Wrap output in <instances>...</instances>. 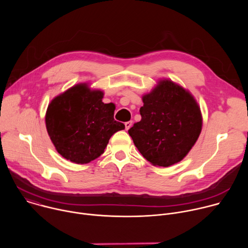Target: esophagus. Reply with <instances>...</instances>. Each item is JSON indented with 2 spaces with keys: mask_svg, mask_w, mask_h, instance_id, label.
Wrapping results in <instances>:
<instances>
[{
  "mask_svg": "<svg viewBox=\"0 0 248 248\" xmlns=\"http://www.w3.org/2000/svg\"><path fill=\"white\" fill-rule=\"evenodd\" d=\"M124 125H125V129L128 130V129L131 127V125H132V121H129V122L124 123Z\"/></svg>",
  "mask_w": 248,
  "mask_h": 248,
  "instance_id": "obj_1",
  "label": "esophagus"
}]
</instances>
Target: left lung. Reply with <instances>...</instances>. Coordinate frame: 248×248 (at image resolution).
<instances>
[{
	"instance_id": "1",
	"label": "left lung",
	"mask_w": 248,
	"mask_h": 248,
	"mask_svg": "<svg viewBox=\"0 0 248 248\" xmlns=\"http://www.w3.org/2000/svg\"><path fill=\"white\" fill-rule=\"evenodd\" d=\"M141 120L128 129L133 143L154 166L182 161L195 144L202 128L200 108L193 96L164 79L142 97Z\"/></svg>"
}]
</instances>
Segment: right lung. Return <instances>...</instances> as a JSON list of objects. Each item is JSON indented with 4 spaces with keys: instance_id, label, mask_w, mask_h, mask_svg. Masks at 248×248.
Instances as JSON below:
<instances>
[{
    "instance_id": "right-lung-1",
    "label": "right lung",
    "mask_w": 248,
    "mask_h": 248,
    "mask_svg": "<svg viewBox=\"0 0 248 248\" xmlns=\"http://www.w3.org/2000/svg\"><path fill=\"white\" fill-rule=\"evenodd\" d=\"M104 93L80 83L55 97L45 122L56 150L66 160L87 164L104 153L111 136L124 129L114 119L115 105L102 102Z\"/></svg>"
}]
</instances>
